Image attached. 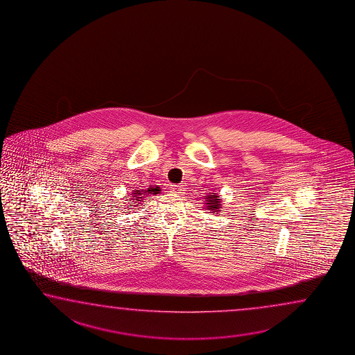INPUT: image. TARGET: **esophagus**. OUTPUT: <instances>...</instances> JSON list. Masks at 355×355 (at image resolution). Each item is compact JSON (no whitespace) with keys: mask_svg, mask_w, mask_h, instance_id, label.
<instances>
[{"mask_svg":"<svg viewBox=\"0 0 355 355\" xmlns=\"http://www.w3.org/2000/svg\"><path fill=\"white\" fill-rule=\"evenodd\" d=\"M171 193H174L176 195H182L184 194V191H185V188H184V185H171Z\"/></svg>","mask_w":355,"mask_h":355,"instance_id":"34e87169","label":"esophagus"}]
</instances>
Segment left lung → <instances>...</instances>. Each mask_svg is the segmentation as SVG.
<instances>
[{
  "label": "left lung",
  "instance_id": "1",
  "mask_svg": "<svg viewBox=\"0 0 355 355\" xmlns=\"http://www.w3.org/2000/svg\"><path fill=\"white\" fill-rule=\"evenodd\" d=\"M208 196H205V205H207V209L208 210H210L211 213H214V214H216L219 210H220V208H222V204H220V196L219 195L216 194V193H214V194L210 195V193H208Z\"/></svg>",
  "mask_w": 355,
  "mask_h": 355
}]
</instances>
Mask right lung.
Masks as SVG:
<instances>
[{
	"mask_svg": "<svg viewBox=\"0 0 355 355\" xmlns=\"http://www.w3.org/2000/svg\"><path fill=\"white\" fill-rule=\"evenodd\" d=\"M160 191L161 189L159 188V187H156V188L150 187L147 190H133L132 194H131V198L128 199V202H130L131 205L135 204L133 207H137L139 204H136V202H141L142 200H145V198H150V195L159 194ZM131 205H130L128 208L132 209Z\"/></svg>",
	"mask_w": 355,
	"mask_h": 355,
	"instance_id": "1",
	"label": "right lung"
}]
</instances>
